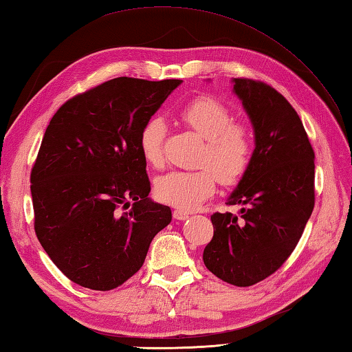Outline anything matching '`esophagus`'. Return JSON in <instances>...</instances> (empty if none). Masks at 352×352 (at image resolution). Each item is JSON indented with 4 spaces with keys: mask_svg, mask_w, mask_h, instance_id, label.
Wrapping results in <instances>:
<instances>
[{
    "mask_svg": "<svg viewBox=\"0 0 352 352\" xmlns=\"http://www.w3.org/2000/svg\"><path fill=\"white\" fill-rule=\"evenodd\" d=\"M174 218L178 219V221H184V219L189 218V213L183 210H174Z\"/></svg>",
    "mask_w": 352,
    "mask_h": 352,
    "instance_id": "34e87169",
    "label": "esophagus"
}]
</instances>
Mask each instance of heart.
<instances>
[{
    "label": "heart",
    "mask_w": 352,
    "mask_h": 352,
    "mask_svg": "<svg viewBox=\"0 0 352 352\" xmlns=\"http://www.w3.org/2000/svg\"><path fill=\"white\" fill-rule=\"evenodd\" d=\"M186 126L204 139L197 170H170L155 180V197L172 208L195 210L215 194L217 182L233 184L249 169L253 142L249 129L233 125L232 114L221 102L212 98H198L178 113ZM166 123L162 117H151L139 134L142 155L151 166L163 164V143Z\"/></svg>",
    "instance_id": "b5f03b06"
}]
</instances>
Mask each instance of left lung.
I'll use <instances>...</instances> for the list:
<instances>
[{
  "instance_id": "obj_1",
  "label": "left lung",
  "mask_w": 352,
  "mask_h": 352,
  "mask_svg": "<svg viewBox=\"0 0 352 352\" xmlns=\"http://www.w3.org/2000/svg\"><path fill=\"white\" fill-rule=\"evenodd\" d=\"M249 116L254 149L249 169L227 198L238 215L213 213L203 253L217 278L250 287L274 273L298 245L314 208V151L298 113L264 82L232 79Z\"/></svg>"
}]
</instances>
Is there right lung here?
I'll return each instance as SVG.
<instances>
[{
  "mask_svg": "<svg viewBox=\"0 0 352 352\" xmlns=\"http://www.w3.org/2000/svg\"><path fill=\"white\" fill-rule=\"evenodd\" d=\"M182 82L116 78L67 100L48 123L30 175L34 232L78 285H122L170 223L168 206L148 197L139 134Z\"/></svg>",
  "mask_w": 352,
  "mask_h": 352,
  "instance_id": "add662e5",
  "label": "right lung"
}]
</instances>
